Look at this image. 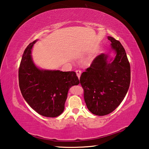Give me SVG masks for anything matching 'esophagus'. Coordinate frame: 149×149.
I'll return each mask as SVG.
<instances>
[{"label":"esophagus","instance_id":"obj_1","mask_svg":"<svg viewBox=\"0 0 149 149\" xmlns=\"http://www.w3.org/2000/svg\"><path fill=\"white\" fill-rule=\"evenodd\" d=\"M76 72H77V77H78V78H79V79H80V77L81 74V71L80 70H79V69H78V70L76 71Z\"/></svg>","mask_w":149,"mask_h":149}]
</instances>
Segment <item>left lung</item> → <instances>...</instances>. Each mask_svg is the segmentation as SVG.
<instances>
[{"label": "left lung", "instance_id": "1", "mask_svg": "<svg viewBox=\"0 0 149 149\" xmlns=\"http://www.w3.org/2000/svg\"><path fill=\"white\" fill-rule=\"evenodd\" d=\"M108 39L116 53L114 60L108 62V55H98L80 78L87 107L99 116L111 113L119 106L131 81L130 64L124 47L113 38L108 36Z\"/></svg>", "mask_w": 149, "mask_h": 149}]
</instances>
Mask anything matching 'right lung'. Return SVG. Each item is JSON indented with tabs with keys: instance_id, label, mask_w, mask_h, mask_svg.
I'll return each instance as SVG.
<instances>
[{
	"instance_id": "1",
	"label": "right lung",
	"mask_w": 149,
	"mask_h": 149,
	"mask_svg": "<svg viewBox=\"0 0 149 149\" xmlns=\"http://www.w3.org/2000/svg\"><path fill=\"white\" fill-rule=\"evenodd\" d=\"M31 42L23 54L18 70L22 94L33 110L42 116L56 117L64 110L68 92L71 86L80 84L74 71L41 70L32 61Z\"/></svg>"
}]
</instances>
